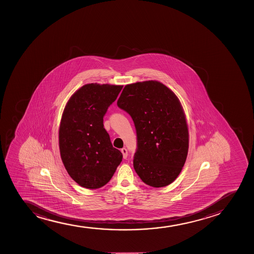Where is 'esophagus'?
<instances>
[{
    "instance_id": "esophagus-1",
    "label": "esophagus",
    "mask_w": 254,
    "mask_h": 254,
    "mask_svg": "<svg viewBox=\"0 0 254 254\" xmlns=\"http://www.w3.org/2000/svg\"><path fill=\"white\" fill-rule=\"evenodd\" d=\"M121 152L123 153V158L126 159L127 158V156H128V151H127V149L126 148H122L121 149Z\"/></svg>"
}]
</instances>
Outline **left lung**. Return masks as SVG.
I'll return each mask as SVG.
<instances>
[{
	"instance_id": "obj_1",
	"label": "left lung",
	"mask_w": 254,
	"mask_h": 254,
	"mask_svg": "<svg viewBox=\"0 0 254 254\" xmlns=\"http://www.w3.org/2000/svg\"><path fill=\"white\" fill-rule=\"evenodd\" d=\"M117 105L131 117L137 148L133 165L140 180L152 187L171 184L187 160L189 134L177 96L158 81L125 86Z\"/></svg>"
}]
</instances>
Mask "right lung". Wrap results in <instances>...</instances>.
<instances>
[{
    "mask_svg": "<svg viewBox=\"0 0 254 254\" xmlns=\"http://www.w3.org/2000/svg\"><path fill=\"white\" fill-rule=\"evenodd\" d=\"M122 85L88 84L71 96L62 117L59 148L70 177L87 189L111 180L122 161L103 126V117Z\"/></svg>",
    "mask_w": 254,
    "mask_h": 254,
    "instance_id": "add662e5",
    "label": "right lung"
}]
</instances>
